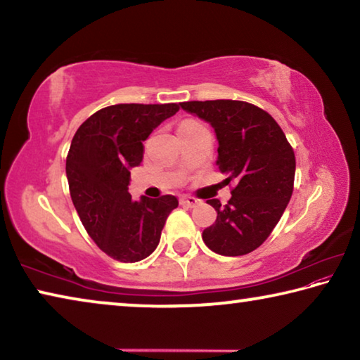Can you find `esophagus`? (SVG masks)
<instances>
[{"instance_id":"esophagus-1","label":"esophagus","mask_w":360,"mask_h":360,"mask_svg":"<svg viewBox=\"0 0 360 360\" xmlns=\"http://www.w3.org/2000/svg\"><path fill=\"white\" fill-rule=\"evenodd\" d=\"M181 203L188 206V208H193V206L198 205V200L195 198V197H182L181 198Z\"/></svg>"}]
</instances>
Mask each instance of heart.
Wrapping results in <instances>:
<instances>
[{
    "label": "heart",
    "instance_id": "heart-1",
    "mask_svg": "<svg viewBox=\"0 0 360 360\" xmlns=\"http://www.w3.org/2000/svg\"><path fill=\"white\" fill-rule=\"evenodd\" d=\"M186 122H192V120H186ZM186 122H182V124H186Z\"/></svg>",
    "mask_w": 360,
    "mask_h": 360
}]
</instances>
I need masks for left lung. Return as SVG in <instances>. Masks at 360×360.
<instances>
[{"mask_svg": "<svg viewBox=\"0 0 360 360\" xmlns=\"http://www.w3.org/2000/svg\"><path fill=\"white\" fill-rule=\"evenodd\" d=\"M184 111L211 124L217 136L221 173L233 181L227 205L208 200L217 219L203 230L211 251L245 255L264 243L281 219L294 191L295 155L281 127L264 109L246 101L181 103Z\"/></svg>", "mask_w": 360, "mask_h": 360, "instance_id": "obj_1", "label": "left lung"}]
</instances>
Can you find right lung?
<instances>
[{"label": "right lung", "instance_id": "obj_1", "mask_svg": "<svg viewBox=\"0 0 360 360\" xmlns=\"http://www.w3.org/2000/svg\"><path fill=\"white\" fill-rule=\"evenodd\" d=\"M179 105H112L79 127L66 157L72 205L84 229L109 257L133 264L155 251L174 195L131 200L130 169L143 162V141Z\"/></svg>", "mask_w": 360, "mask_h": 360}]
</instances>
